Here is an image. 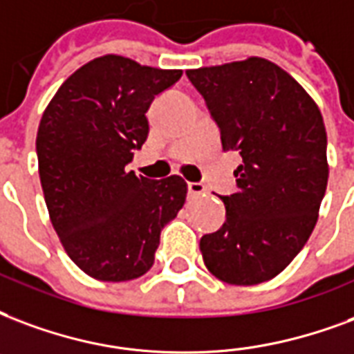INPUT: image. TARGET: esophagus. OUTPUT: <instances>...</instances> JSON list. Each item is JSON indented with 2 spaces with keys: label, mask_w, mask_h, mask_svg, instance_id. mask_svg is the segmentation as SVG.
<instances>
[{
  "label": "esophagus",
  "mask_w": 354,
  "mask_h": 354,
  "mask_svg": "<svg viewBox=\"0 0 354 354\" xmlns=\"http://www.w3.org/2000/svg\"><path fill=\"white\" fill-rule=\"evenodd\" d=\"M187 193H189V197H198V195L206 193V187L203 184H197V182H191V184H187Z\"/></svg>",
  "instance_id": "obj_1"
}]
</instances>
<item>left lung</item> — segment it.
Segmentation results:
<instances>
[{
  "label": "left lung",
  "mask_w": 354,
  "mask_h": 354,
  "mask_svg": "<svg viewBox=\"0 0 354 354\" xmlns=\"http://www.w3.org/2000/svg\"><path fill=\"white\" fill-rule=\"evenodd\" d=\"M236 150L238 191L223 201V227L201 238L212 276L230 285L276 277L297 257L319 217L328 182L326 129L310 93L264 57L187 71Z\"/></svg>",
  "instance_id": "8db88e82"
}]
</instances>
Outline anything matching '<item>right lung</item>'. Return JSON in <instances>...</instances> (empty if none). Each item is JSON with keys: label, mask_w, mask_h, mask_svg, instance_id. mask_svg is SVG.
Segmentation results:
<instances>
[{"label": "right lung", "mask_w": 354, "mask_h": 354, "mask_svg": "<svg viewBox=\"0 0 354 354\" xmlns=\"http://www.w3.org/2000/svg\"><path fill=\"white\" fill-rule=\"evenodd\" d=\"M180 77L106 54L75 71L44 109L37 159L46 208L71 261L95 279L144 276L184 206V178L125 170L148 138L151 101Z\"/></svg>", "instance_id": "obj_1"}]
</instances>
